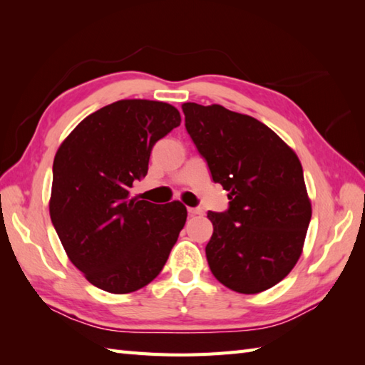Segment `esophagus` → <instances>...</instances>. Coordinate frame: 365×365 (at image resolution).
<instances>
[{
  "instance_id": "34e87169",
  "label": "esophagus",
  "mask_w": 365,
  "mask_h": 365,
  "mask_svg": "<svg viewBox=\"0 0 365 365\" xmlns=\"http://www.w3.org/2000/svg\"><path fill=\"white\" fill-rule=\"evenodd\" d=\"M188 213L191 215V216H195V215H204V210L200 207H190L188 208Z\"/></svg>"
}]
</instances>
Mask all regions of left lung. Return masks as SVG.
<instances>
[{"instance_id": "8db88e82", "label": "left lung", "mask_w": 365, "mask_h": 365, "mask_svg": "<svg viewBox=\"0 0 365 365\" xmlns=\"http://www.w3.org/2000/svg\"><path fill=\"white\" fill-rule=\"evenodd\" d=\"M182 110L213 180L230 199L227 212H208V267L234 292L268 290L297 265L312 216L298 155L251 115L191 102Z\"/></svg>"}]
</instances>
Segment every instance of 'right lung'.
<instances>
[{
	"label": "right lung",
	"instance_id": "add662e5",
	"mask_svg": "<svg viewBox=\"0 0 365 365\" xmlns=\"http://www.w3.org/2000/svg\"><path fill=\"white\" fill-rule=\"evenodd\" d=\"M173 105L119 100L83 119L54 155L50 216L67 257L105 292L131 293L160 274L187 221L180 200L130 196L155 143L180 125Z\"/></svg>",
	"mask_w": 365,
	"mask_h": 365
}]
</instances>
